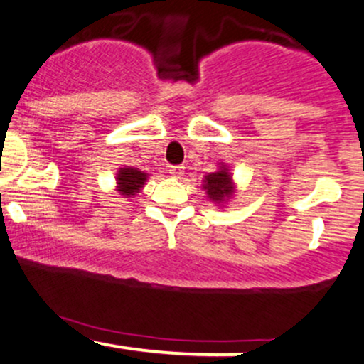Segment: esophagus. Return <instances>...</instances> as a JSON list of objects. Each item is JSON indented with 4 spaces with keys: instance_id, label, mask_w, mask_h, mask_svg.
I'll list each match as a JSON object with an SVG mask.
<instances>
[{
    "instance_id": "esophagus-1",
    "label": "esophagus",
    "mask_w": 364,
    "mask_h": 364,
    "mask_svg": "<svg viewBox=\"0 0 364 364\" xmlns=\"http://www.w3.org/2000/svg\"><path fill=\"white\" fill-rule=\"evenodd\" d=\"M183 173H185V168H183V166H171L169 168V174L173 178H181Z\"/></svg>"
}]
</instances>
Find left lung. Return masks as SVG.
I'll return each instance as SVG.
<instances>
[{
  "mask_svg": "<svg viewBox=\"0 0 364 364\" xmlns=\"http://www.w3.org/2000/svg\"><path fill=\"white\" fill-rule=\"evenodd\" d=\"M202 190L207 193V198L217 207L223 208L225 203L236 193V183L232 179V173L225 162L217 164V171L203 176Z\"/></svg>",
  "mask_w": 364,
  "mask_h": 364,
  "instance_id": "obj_1",
  "label": "left lung"
}]
</instances>
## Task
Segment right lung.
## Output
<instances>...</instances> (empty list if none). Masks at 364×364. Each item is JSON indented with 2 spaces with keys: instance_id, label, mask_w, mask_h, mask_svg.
Wrapping results in <instances>:
<instances>
[{
  "instance_id": "right-lung-1",
  "label": "right lung",
  "mask_w": 364,
  "mask_h": 364,
  "mask_svg": "<svg viewBox=\"0 0 364 364\" xmlns=\"http://www.w3.org/2000/svg\"><path fill=\"white\" fill-rule=\"evenodd\" d=\"M147 179L149 174L145 171L132 168V166H124V168H119L118 173H116V190L124 198H129V196L133 198L136 193H140Z\"/></svg>"
}]
</instances>
